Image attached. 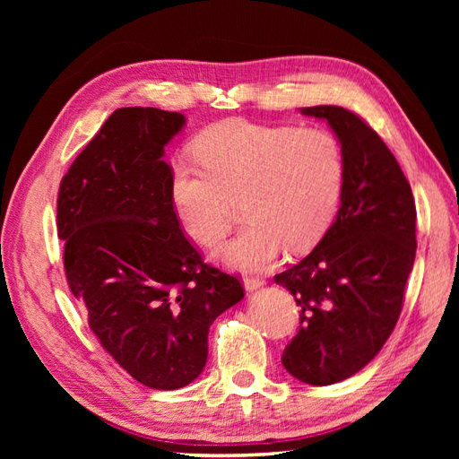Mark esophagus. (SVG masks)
<instances>
[{
	"label": "esophagus",
	"instance_id": "1",
	"mask_svg": "<svg viewBox=\"0 0 459 459\" xmlns=\"http://www.w3.org/2000/svg\"><path fill=\"white\" fill-rule=\"evenodd\" d=\"M264 285V280L262 277H247V280H243V287L247 293H253V290L260 289Z\"/></svg>",
	"mask_w": 459,
	"mask_h": 459
}]
</instances>
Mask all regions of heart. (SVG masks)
I'll return each instance as SVG.
<instances>
[{"label": "heart", "mask_w": 459, "mask_h": 459, "mask_svg": "<svg viewBox=\"0 0 459 459\" xmlns=\"http://www.w3.org/2000/svg\"><path fill=\"white\" fill-rule=\"evenodd\" d=\"M205 166L174 160L170 199L191 239L212 247L243 201L248 224L214 253L233 270H266L285 251L308 253L337 216L344 186L341 142L324 128L218 122L195 142Z\"/></svg>", "instance_id": "obj_1"}]
</instances>
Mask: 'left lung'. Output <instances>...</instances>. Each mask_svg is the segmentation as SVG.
Here are the masks:
<instances>
[{"label": "left lung", "mask_w": 459, "mask_h": 459, "mask_svg": "<svg viewBox=\"0 0 459 459\" xmlns=\"http://www.w3.org/2000/svg\"><path fill=\"white\" fill-rule=\"evenodd\" d=\"M300 115L327 122L346 172L324 239L275 275L302 310L281 362L295 379L325 386L366 368L391 337L418 247L415 203L394 155L362 118L335 105L304 107Z\"/></svg>", "instance_id": "8db88e82"}]
</instances>
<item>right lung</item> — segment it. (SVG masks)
<instances>
[{"label":"right lung","instance_id":"add662e5","mask_svg":"<svg viewBox=\"0 0 459 459\" xmlns=\"http://www.w3.org/2000/svg\"><path fill=\"white\" fill-rule=\"evenodd\" d=\"M184 126L182 113L115 110L57 199L68 287L103 349L157 391L199 377L208 329L245 297L238 277L206 266L179 228L162 157Z\"/></svg>","mask_w":459,"mask_h":459}]
</instances>
